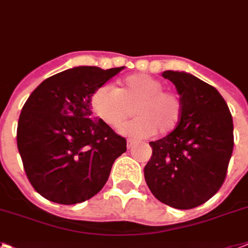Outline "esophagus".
I'll list each match as a JSON object with an SVG mask.
<instances>
[{
	"label": "esophagus",
	"instance_id": "34e87169",
	"mask_svg": "<svg viewBox=\"0 0 248 248\" xmlns=\"http://www.w3.org/2000/svg\"><path fill=\"white\" fill-rule=\"evenodd\" d=\"M135 144H138V142L135 141V140H130V139H128V140H127V149H131Z\"/></svg>",
	"mask_w": 248,
	"mask_h": 248
}]
</instances>
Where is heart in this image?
Listing matches in <instances>:
<instances>
[{
    "instance_id": "1",
    "label": "heart",
    "mask_w": 248,
    "mask_h": 248,
    "mask_svg": "<svg viewBox=\"0 0 248 248\" xmlns=\"http://www.w3.org/2000/svg\"><path fill=\"white\" fill-rule=\"evenodd\" d=\"M159 80L148 75H132L118 89L100 86L92 96L94 113L110 127H118L132 114L138 118L126 124L121 132L132 138H146L158 130L167 134L176 127L181 116V100L172 92L163 89Z\"/></svg>"
}]
</instances>
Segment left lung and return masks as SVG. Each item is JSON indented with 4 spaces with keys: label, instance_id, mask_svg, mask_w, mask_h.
Segmentation results:
<instances>
[{
    "label": "left lung",
    "instance_id": "8db88e82",
    "mask_svg": "<svg viewBox=\"0 0 248 248\" xmlns=\"http://www.w3.org/2000/svg\"><path fill=\"white\" fill-rule=\"evenodd\" d=\"M180 94L177 127L150 142L146 185L160 202L176 209L204 204L222 187L233 152V120L223 96L196 76L164 71Z\"/></svg>",
    "mask_w": 248,
    "mask_h": 248
}]
</instances>
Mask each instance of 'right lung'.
Returning a JSON list of instances; mask_svg holds the SVG:
<instances>
[{
  "instance_id": "1",
  "label": "right lung",
  "mask_w": 248,
  "mask_h": 248,
  "mask_svg": "<svg viewBox=\"0 0 248 248\" xmlns=\"http://www.w3.org/2000/svg\"><path fill=\"white\" fill-rule=\"evenodd\" d=\"M78 66L46 78L24 104L17 149L26 177L47 200L72 205L106 185L126 139L92 116L96 89L124 70Z\"/></svg>"
}]
</instances>
